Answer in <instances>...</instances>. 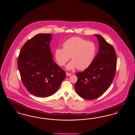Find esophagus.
<instances>
[{"label":"esophagus","mask_w":135,"mask_h":135,"mask_svg":"<svg viewBox=\"0 0 135 135\" xmlns=\"http://www.w3.org/2000/svg\"><path fill=\"white\" fill-rule=\"evenodd\" d=\"M71 75V74L70 73H69V72H66V76H70Z\"/></svg>","instance_id":"34e87169"}]
</instances>
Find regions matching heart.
<instances>
[{
    "instance_id": "obj_1",
    "label": "heart",
    "mask_w": 135,
    "mask_h": 135,
    "mask_svg": "<svg viewBox=\"0 0 135 135\" xmlns=\"http://www.w3.org/2000/svg\"><path fill=\"white\" fill-rule=\"evenodd\" d=\"M63 47L55 50V56L58 64L63 66L71 59L72 61L67 66V69L77 68L83 70L88 68L96 54V46L94 43L79 37L68 39L63 43Z\"/></svg>"
}]
</instances>
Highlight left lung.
Returning a JSON list of instances; mask_svg holds the SVG:
<instances>
[{"mask_svg":"<svg viewBox=\"0 0 135 135\" xmlns=\"http://www.w3.org/2000/svg\"><path fill=\"white\" fill-rule=\"evenodd\" d=\"M95 35L99 42L98 54L88 68L76 73L75 90L86 100L95 99L102 95L110 86L116 70L117 57L113 46L101 35Z\"/></svg>","mask_w":135,"mask_h":135,"instance_id":"left-lung-1","label":"left lung"}]
</instances>
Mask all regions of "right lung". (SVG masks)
Wrapping results in <instances>:
<instances>
[{
    "mask_svg": "<svg viewBox=\"0 0 135 135\" xmlns=\"http://www.w3.org/2000/svg\"><path fill=\"white\" fill-rule=\"evenodd\" d=\"M51 34L40 33L22 46L18 67L23 84L31 94L44 98L54 94L66 77V72L52 59Z\"/></svg>",
    "mask_w": 135,
    "mask_h": 135,
    "instance_id": "add662e5",
    "label": "right lung"
}]
</instances>
